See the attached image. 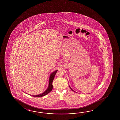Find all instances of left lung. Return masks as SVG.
Wrapping results in <instances>:
<instances>
[{"mask_svg":"<svg viewBox=\"0 0 120 120\" xmlns=\"http://www.w3.org/2000/svg\"><path fill=\"white\" fill-rule=\"evenodd\" d=\"M69 87H70V89H71V90H72V91H74L71 88V87H70V86H69Z\"/></svg>","mask_w":120,"mask_h":120,"instance_id":"left-lung-1","label":"left lung"}]
</instances>
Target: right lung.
Returning <instances> with one entry per match:
<instances>
[{
    "instance_id": "obj_1",
    "label": "right lung",
    "mask_w": 120,
    "mask_h": 120,
    "mask_svg": "<svg viewBox=\"0 0 120 120\" xmlns=\"http://www.w3.org/2000/svg\"><path fill=\"white\" fill-rule=\"evenodd\" d=\"M57 71H58L57 70H56L54 71H53V72L52 73L51 75H50V77H49V86H48V87L47 89V90L45 92H44L42 94L36 95H30L34 97H39V98H40V97H42L45 96V95L48 94V93H49V92H51L52 89H53L52 82H53V79L54 78L56 74V73L57 72Z\"/></svg>"
}]
</instances>
